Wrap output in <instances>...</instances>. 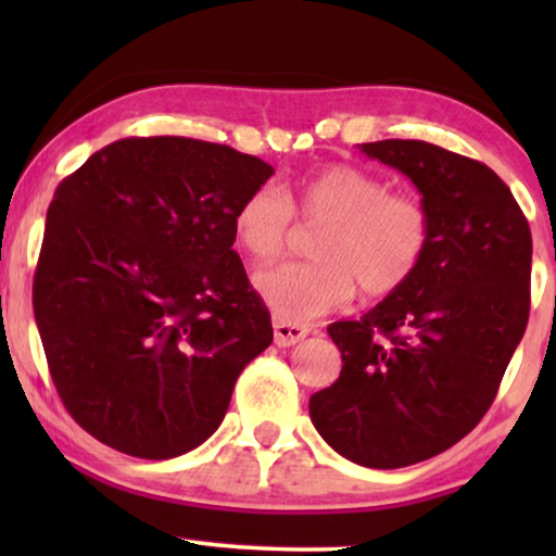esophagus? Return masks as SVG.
Segmentation results:
<instances>
[{"label": "esophagus", "mask_w": 556, "mask_h": 556, "mask_svg": "<svg viewBox=\"0 0 556 556\" xmlns=\"http://www.w3.org/2000/svg\"><path fill=\"white\" fill-rule=\"evenodd\" d=\"M306 333H308V326L288 324V321H280V318H276V321H273V337H276V344L278 346L299 344V341L306 337Z\"/></svg>", "instance_id": "obj_1"}]
</instances>
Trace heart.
I'll use <instances>...</instances> for the list:
<instances>
[{
	"mask_svg": "<svg viewBox=\"0 0 556 556\" xmlns=\"http://www.w3.org/2000/svg\"><path fill=\"white\" fill-rule=\"evenodd\" d=\"M293 215L316 232L311 263L261 270L255 288L280 321H311L341 308L359 288L364 299H387L405 288L428 257L432 217L420 197L387 192L375 174L349 164L324 166L280 192L263 185L242 197L235 238L255 261L283 253Z\"/></svg>",
	"mask_w": 556,
	"mask_h": 556,
	"instance_id": "b5f03b06",
	"label": "heart"
}]
</instances>
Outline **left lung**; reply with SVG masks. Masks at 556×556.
Instances as JSON below:
<instances>
[{
	"mask_svg": "<svg viewBox=\"0 0 556 556\" xmlns=\"http://www.w3.org/2000/svg\"><path fill=\"white\" fill-rule=\"evenodd\" d=\"M362 154L413 179L432 217L428 257L359 321H333L341 375L311 394V422L367 468H405L489 413L527 331L531 230L489 166L435 143L387 139Z\"/></svg>",
	"mask_w": 556,
	"mask_h": 556,
	"instance_id": "8db88e82",
	"label": "left lung"
}]
</instances>
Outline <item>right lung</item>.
<instances>
[{"label": "right lung", "mask_w": 556, "mask_h": 556, "mask_svg": "<svg viewBox=\"0 0 556 556\" xmlns=\"http://www.w3.org/2000/svg\"><path fill=\"white\" fill-rule=\"evenodd\" d=\"M273 166L187 136L121 139L55 189L33 283L50 377L83 430L134 458L194 451L270 314L232 250Z\"/></svg>", "instance_id": "obj_1"}]
</instances>
